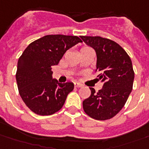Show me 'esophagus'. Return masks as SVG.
Instances as JSON below:
<instances>
[{
  "label": "esophagus",
  "instance_id": "34e87169",
  "mask_svg": "<svg viewBox=\"0 0 149 149\" xmlns=\"http://www.w3.org/2000/svg\"><path fill=\"white\" fill-rule=\"evenodd\" d=\"M82 84H80L79 82H74V87L76 88H79V87H82Z\"/></svg>",
  "mask_w": 149,
  "mask_h": 149
}]
</instances>
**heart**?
Masks as SVG:
<instances>
[{"label": "heart", "instance_id": "heart-1", "mask_svg": "<svg viewBox=\"0 0 149 149\" xmlns=\"http://www.w3.org/2000/svg\"><path fill=\"white\" fill-rule=\"evenodd\" d=\"M86 48H89V47H82V49H81V50L86 49Z\"/></svg>", "mask_w": 149, "mask_h": 149}]
</instances>
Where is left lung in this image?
Segmentation results:
<instances>
[{
	"instance_id": "left-lung-1",
	"label": "left lung",
	"mask_w": 149,
	"mask_h": 149,
	"mask_svg": "<svg viewBox=\"0 0 149 149\" xmlns=\"http://www.w3.org/2000/svg\"><path fill=\"white\" fill-rule=\"evenodd\" d=\"M82 40L97 54L98 79L104 82L102 89L91 94L82 102L86 113L95 120L113 118L120 111L132 90L134 71L131 58L114 41L100 36H84Z\"/></svg>"
}]
</instances>
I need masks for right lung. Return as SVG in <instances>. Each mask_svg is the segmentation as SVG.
Masks as SVG:
<instances>
[{"instance_id":"1","label":"right lung","mask_w":149,"mask_h":149,"mask_svg":"<svg viewBox=\"0 0 149 149\" xmlns=\"http://www.w3.org/2000/svg\"><path fill=\"white\" fill-rule=\"evenodd\" d=\"M80 42L76 36L47 35L30 43L20 55L16 74L17 87L24 102L33 113L52 115L63 106L74 84L52 79V67Z\"/></svg>"}]
</instances>
